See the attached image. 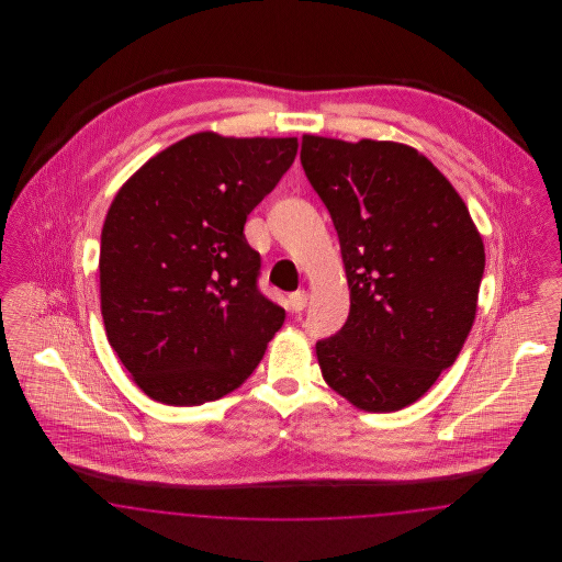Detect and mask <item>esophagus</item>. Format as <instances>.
Returning <instances> with one entry per match:
<instances>
[{
  "instance_id": "obj_1",
  "label": "esophagus",
  "mask_w": 562,
  "mask_h": 562,
  "mask_svg": "<svg viewBox=\"0 0 562 562\" xmlns=\"http://www.w3.org/2000/svg\"><path fill=\"white\" fill-rule=\"evenodd\" d=\"M289 305L293 312H303L307 305V293L305 291H296V293L289 296Z\"/></svg>"
}]
</instances>
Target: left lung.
Returning <instances> with one entry per match:
<instances>
[{
    "label": "left lung",
    "mask_w": 562,
    "mask_h": 562,
    "mask_svg": "<svg viewBox=\"0 0 562 562\" xmlns=\"http://www.w3.org/2000/svg\"><path fill=\"white\" fill-rule=\"evenodd\" d=\"M303 170L337 229L344 328L316 344L324 381L369 413L419 401L476 318L484 244L461 195L417 149L303 134Z\"/></svg>",
    "instance_id": "8db88e82"
}]
</instances>
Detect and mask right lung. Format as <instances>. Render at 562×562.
<instances>
[{
	"mask_svg": "<svg viewBox=\"0 0 562 562\" xmlns=\"http://www.w3.org/2000/svg\"><path fill=\"white\" fill-rule=\"evenodd\" d=\"M296 138L195 133L145 161L115 193L101 234L109 346L151 401L198 406L240 387L284 322L257 289L244 238Z\"/></svg>",
	"mask_w": 562,
	"mask_h": 562,
	"instance_id": "obj_1",
	"label": "right lung"
}]
</instances>
